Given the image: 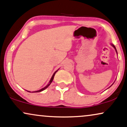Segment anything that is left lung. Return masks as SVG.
Wrapping results in <instances>:
<instances>
[{
	"mask_svg": "<svg viewBox=\"0 0 127 127\" xmlns=\"http://www.w3.org/2000/svg\"><path fill=\"white\" fill-rule=\"evenodd\" d=\"M111 46H112L113 47V48H114V49H115V50H116V53H117V50H116V47H115V46H114V45H113V44H111ZM113 84H114V83H113ZM113 84H112V85H113ZM111 86H110V87H111Z\"/></svg>",
	"mask_w": 127,
	"mask_h": 127,
	"instance_id": "1",
	"label": "left lung"
}]
</instances>
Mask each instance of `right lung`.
Masks as SVG:
<instances>
[{"label":"right lung","instance_id":"1","mask_svg":"<svg viewBox=\"0 0 127 127\" xmlns=\"http://www.w3.org/2000/svg\"><path fill=\"white\" fill-rule=\"evenodd\" d=\"M59 70H57V71H56L54 72V74H53V75H52V78H51V79H50V81H49V84H48V85H47L46 87H44V88H43L42 89H40V90H38V91H34V92H41V91H43V90H45V89H46L47 88H48L49 86L50 85V84L52 83V81H53V78H54V77H55V74L56 73V72L57 71H58ZM28 92H30V91H28Z\"/></svg>","mask_w":127,"mask_h":127}]
</instances>
